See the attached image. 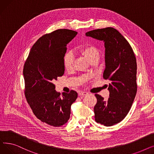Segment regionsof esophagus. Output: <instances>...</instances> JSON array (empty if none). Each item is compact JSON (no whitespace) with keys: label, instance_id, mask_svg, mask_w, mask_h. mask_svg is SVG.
I'll list each match as a JSON object with an SVG mask.
<instances>
[{"label":"esophagus","instance_id":"obj_1","mask_svg":"<svg viewBox=\"0 0 154 154\" xmlns=\"http://www.w3.org/2000/svg\"><path fill=\"white\" fill-rule=\"evenodd\" d=\"M87 94H88V93L86 92H80L79 94V95L80 96V97H81V96L84 97V96H85V95H86Z\"/></svg>","mask_w":154,"mask_h":154}]
</instances>
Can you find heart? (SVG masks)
Listing matches in <instances>:
<instances>
[{"mask_svg": "<svg viewBox=\"0 0 154 154\" xmlns=\"http://www.w3.org/2000/svg\"><path fill=\"white\" fill-rule=\"evenodd\" d=\"M79 53L91 62L94 59L99 58V51L98 48L92 44H87L80 48ZM63 67L67 71H71L74 68V57L71 53H67L63 60Z\"/></svg>", "mask_w": 154, "mask_h": 154, "instance_id": "heart-1", "label": "heart"}]
</instances>
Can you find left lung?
Returning <instances> with one entry per match:
<instances>
[{
	"instance_id": "left-lung-1",
	"label": "left lung",
	"mask_w": 154,
	"mask_h": 154,
	"mask_svg": "<svg viewBox=\"0 0 154 154\" xmlns=\"http://www.w3.org/2000/svg\"><path fill=\"white\" fill-rule=\"evenodd\" d=\"M86 36L102 40L105 46V68L103 77L110 81L109 98L104 100L95 94V120L105 126L121 122L130 110L137 93V62L132 48L120 32L112 27L96 29Z\"/></svg>"
}]
</instances>
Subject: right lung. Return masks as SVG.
Returning a JSON list of instances; mask_svg holds the SVG:
<instances>
[{"mask_svg": "<svg viewBox=\"0 0 154 154\" xmlns=\"http://www.w3.org/2000/svg\"><path fill=\"white\" fill-rule=\"evenodd\" d=\"M77 34L72 30L58 29L42 36L31 48L24 64L27 101L39 120L54 127L67 123L71 105L77 98L74 91L60 94L53 84L64 74L66 47Z\"/></svg>", "mask_w": 154, "mask_h": 154, "instance_id": "add662e5", "label": "right lung"}]
</instances>
